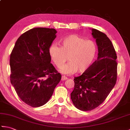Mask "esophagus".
<instances>
[{
  "mask_svg": "<svg viewBox=\"0 0 130 130\" xmlns=\"http://www.w3.org/2000/svg\"><path fill=\"white\" fill-rule=\"evenodd\" d=\"M68 79V78H67V77H66L65 76H62V77H61V80L62 81H64V80H67Z\"/></svg>",
  "mask_w": 130,
  "mask_h": 130,
  "instance_id": "esophagus-1",
  "label": "esophagus"
}]
</instances>
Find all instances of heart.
<instances>
[{"label": "heart", "instance_id": "1", "mask_svg": "<svg viewBox=\"0 0 130 130\" xmlns=\"http://www.w3.org/2000/svg\"><path fill=\"white\" fill-rule=\"evenodd\" d=\"M96 51L95 43L92 40H85L77 35H72L61 41L59 46L53 44L50 47L51 59L57 68H60L68 60L60 71L64 74L83 73L87 70L94 59Z\"/></svg>", "mask_w": 130, "mask_h": 130}]
</instances>
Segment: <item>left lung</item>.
Returning a JSON list of instances; mask_svg holds the SVG:
<instances>
[{
    "instance_id": "8db88e82",
    "label": "left lung",
    "mask_w": 130,
    "mask_h": 130,
    "mask_svg": "<svg viewBox=\"0 0 130 130\" xmlns=\"http://www.w3.org/2000/svg\"><path fill=\"white\" fill-rule=\"evenodd\" d=\"M98 49V59L80 76L74 78L71 99L77 108L91 111L101 104L116 83L117 55L113 45L107 35L92 29Z\"/></svg>"
}]
</instances>
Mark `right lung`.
<instances>
[{
    "label": "right lung",
    "mask_w": 130,
    "mask_h": 130,
    "mask_svg": "<svg viewBox=\"0 0 130 130\" xmlns=\"http://www.w3.org/2000/svg\"><path fill=\"white\" fill-rule=\"evenodd\" d=\"M56 33L54 28L29 29L18 38L10 54L11 84L21 100L31 107L46 104L61 79L50 63L49 52Z\"/></svg>",
    "instance_id": "obj_1"
}]
</instances>
